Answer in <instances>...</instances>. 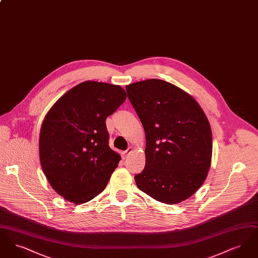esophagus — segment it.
Returning <instances> with one entry per match:
<instances>
[{"instance_id":"34e87169","label":"esophagus","mask_w":258,"mask_h":258,"mask_svg":"<svg viewBox=\"0 0 258 258\" xmlns=\"http://www.w3.org/2000/svg\"><path fill=\"white\" fill-rule=\"evenodd\" d=\"M133 152V148L130 147L126 151H123V152H122V158H123V160H124V159H126L127 158V156L131 154Z\"/></svg>"}]
</instances>
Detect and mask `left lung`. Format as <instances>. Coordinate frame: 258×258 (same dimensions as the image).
<instances>
[{"mask_svg": "<svg viewBox=\"0 0 258 258\" xmlns=\"http://www.w3.org/2000/svg\"><path fill=\"white\" fill-rule=\"evenodd\" d=\"M125 89L146 136V164L135 176L136 185L165 204L189 198L211 166L213 138L204 111L184 90L160 79Z\"/></svg>", "mask_w": 258, "mask_h": 258, "instance_id": "8db88e82", "label": "left lung"}]
</instances>
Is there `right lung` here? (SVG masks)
<instances>
[{
    "label": "right lung",
    "mask_w": 258,
    "mask_h": 258,
    "mask_svg": "<svg viewBox=\"0 0 258 258\" xmlns=\"http://www.w3.org/2000/svg\"><path fill=\"white\" fill-rule=\"evenodd\" d=\"M119 85L85 81L72 88L47 112L39 134V160L52 188L69 202L98 196L121 156L108 145L105 120L123 103Z\"/></svg>",
    "instance_id": "add662e5"
}]
</instances>
